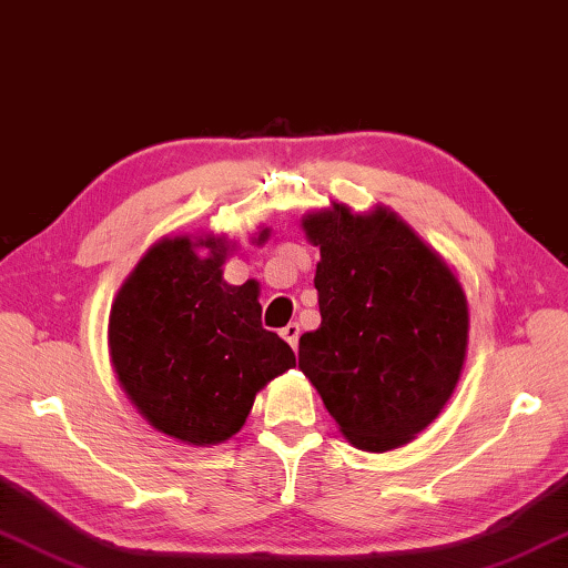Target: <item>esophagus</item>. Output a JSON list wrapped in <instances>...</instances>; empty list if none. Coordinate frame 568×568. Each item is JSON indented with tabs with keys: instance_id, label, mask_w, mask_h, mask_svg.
<instances>
[{
	"instance_id": "esophagus-1",
	"label": "esophagus",
	"mask_w": 568,
	"mask_h": 568,
	"mask_svg": "<svg viewBox=\"0 0 568 568\" xmlns=\"http://www.w3.org/2000/svg\"><path fill=\"white\" fill-rule=\"evenodd\" d=\"M281 335H283V339L291 344L293 349H297V339H300V325L297 322H291V325H285L283 329H281Z\"/></svg>"
}]
</instances>
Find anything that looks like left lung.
I'll list each match as a JSON object with an SVG mask.
<instances>
[{
  "label": "left lung",
  "mask_w": 568,
  "mask_h": 568,
  "mask_svg": "<svg viewBox=\"0 0 568 568\" xmlns=\"http://www.w3.org/2000/svg\"><path fill=\"white\" fill-rule=\"evenodd\" d=\"M322 322L300 337V369L352 446L384 453L424 430L468 349V303L450 268L394 211L310 214Z\"/></svg>",
  "instance_id": "1"
}]
</instances>
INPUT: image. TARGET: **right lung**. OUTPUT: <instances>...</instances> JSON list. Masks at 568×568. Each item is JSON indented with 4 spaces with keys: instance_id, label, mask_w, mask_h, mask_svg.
I'll return each mask as SVG.
<instances>
[{
    "instance_id": "obj_1",
    "label": "right lung",
    "mask_w": 568,
    "mask_h": 568,
    "mask_svg": "<svg viewBox=\"0 0 568 568\" xmlns=\"http://www.w3.org/2000/svg\"><path fill=\"white\" fill-rule=\"evenodd\" d=\"M199 245L210 253L199 256ZM224 258V239L160 241L120 287L108 322L110 357L130 402L154 428L192 446L239 433L255 394L295 366L291 344L263 327L258 285H229Z\"/></svg>"
}]
</instances>
